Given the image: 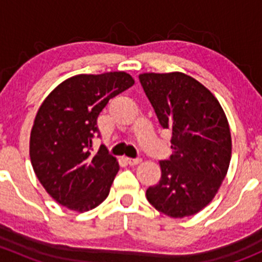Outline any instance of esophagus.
<instances>
[{
    "label": "esophagus",
    "instance_id": "34e87169",
    "mask_svg": "<svg viewBox=\"0 0 262 262\" xmlns=\"http://www.w3.org/2000/svg\"><path fill=\"white\" fill-rule=\"evenodd\" d=\"M125 161H126V163L130 166H136V165H138V163L142 162L141 158H125Z\"/></svg>",
    "mask_w": 262,
    "mask_h": 262
}]
</instances>
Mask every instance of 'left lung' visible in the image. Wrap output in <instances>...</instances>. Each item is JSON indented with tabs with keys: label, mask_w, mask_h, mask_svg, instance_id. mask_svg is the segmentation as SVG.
<instances>
[{
	"label": "left lung",
	"mask_w": 262,
	"mask_h": 262,
	"mask_svg": "<svg viewBox=\"0 0 262 262\" xmlns=\"http://www.w3.org/2000/svg\"><path fill=\"white\" fill-rule=\"evenodd\" d=\"M139 81L161 126L172 134L173 153L160 162L162 175L147 189L148 202L172 218L194 215L212 202L228 171L227 116L212 92L185 73H142Z\"/></svg>",
	"instance_id": "left-lung-1"
}]
</instances>
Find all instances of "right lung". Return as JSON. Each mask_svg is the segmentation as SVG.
I'll use <instances>...</instances> for the list:
<instances>
[{
    "instance_id": "add662e5",
    "label": "right lung",
    "mask_w": 262,
    "mask_h": 262,
    "mask_svg": "<svg viewBox=\"0 0 262 262\" xmlns=\"http://www.w3.org/2000/svg\"><path fill=\"white\" fill-rule=\"evenodd\" d=\"M133 84L125 72L73 76L39 107L30 134L31 165L47 192L63 207L87 212L109 195L118 161L102 148L92 152V139L109 100Z\"/></svg>"
}]
</instances>
